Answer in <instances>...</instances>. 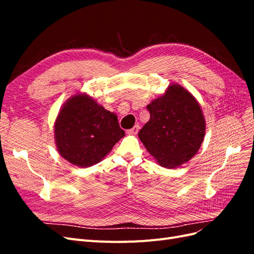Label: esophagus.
I'll use <instances>...</instances> for the list:
<instances>
[{"label": "esophagus", "mask_w": 254, "mask_h": 254, "mask_svg": "<svg viewBox=\"0 0 254 254\" xmlns=\"http://www.w3.org/2000/svg\"><path fill=\"white\" fill-rule=\"evenodd\" d=\"M139 129H140V126L139 125H135V126H133L131 129H129V130H127V133L128 134H136L137 132H139Z\"/></svg>", "instance_id": "esophagus-1"}]
</instances>
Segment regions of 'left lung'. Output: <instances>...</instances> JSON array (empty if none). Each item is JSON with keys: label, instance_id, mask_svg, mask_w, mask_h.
Returning <instances> with one entry per match:
<instances>
[{"label": "left lung", "instance_id": "left-lung-1", "mask_svg": "<svg viewBox=\"0 0 254 254\" xmlns=\"http://www.w3.org/2000/svg\"><path fill=\"white\" fill-rule=\"evenodd\" d=\"M147 109L150 119L140 130L139 137L157 162L175 168L193 158L205 132L202 110L195 97L174 83Z\"/></svg>", "mask_w": 254, "mask_h": 254}]
</instances>
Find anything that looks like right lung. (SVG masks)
<instances>
[{
	"label": "right lung",
	"mask_w": 254,
	"mask_h": 254,
	"mask_svg": "<svg viewBox=\"0 0 254 254\" xmlns=\"http://www.w3.org/2000/svg\"><path fill=\"white\" fill-rule=\"evenodd\" d=\"M54 133L60 156L79 167L101 162L125 135L117 115L87 94L67 99L56 119Z\"/></svg>",
	"instance_id": "1"
}]
</instances>
